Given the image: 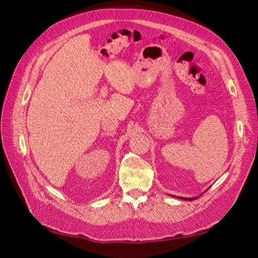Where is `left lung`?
Returning <instances> with one entry per match:
<instances>
[{
    "mask_svg": "<svg viewBox=\"0 0 258 258\" xmlns=\"http://www.w3.org/2000/svg\"><path fill=\"white\" fill-rule=\"evenodd\" d=\"M174 197V196H173ZM177 198H179V199H183V200H194V199H196V198H184V197H177Z\"/></svg>",
    "mask_w": 258,
    "mask_h": 258,
    "instance_id": "obj_1",
    "label": "left lung"
}]
</instances>
